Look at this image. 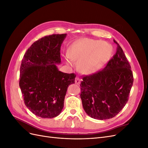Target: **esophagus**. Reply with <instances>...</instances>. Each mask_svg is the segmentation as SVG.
Instances as JSON below:
<instances>
[{
	"label": "esophagus",
	"mask_w": 148,
	"mask_h": 148,
	"mask_svg": "<svg viewBox=\"0 0 148 148\" xmlns=\"http://www.w3.org/2000/svg\"><path fill=\"white\" fill-rule=\"evenodd\" d=\"M80 83H81V79L79 78H75V83L77 84H79Z\"/></svg>",
	"instance_id": "1"
}]
</instances>
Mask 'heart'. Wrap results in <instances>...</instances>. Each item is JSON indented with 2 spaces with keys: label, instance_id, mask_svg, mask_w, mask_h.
Returning a JSON list of instances; mask_svg holds the SVG:
<instances>
[{
  "label": "heart",
  "instance_id": "1",
  "mask_svg": "<svg viewBox=\"0 0 148 148\" xmlns=\"http://www.w3.org/2000/svg\"><path fill=\"white\" fill-rule=\"evenodd\" d=\"M112 47L109 44L98 40L84 38L74 42L69 47L68 64L79 60L78 68L84 73H92L101 69L110 59Z\"/></svg>",
  "mask_w": 148,
  "mask_h": 148
}]
</instances>
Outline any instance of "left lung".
<instances>
[{"label": "left lung", "mask_w": 148, "mask_h": 148, "mask_svg": "<svg viewBox=\"0 0 148 148\" xmlns=\"http://www.w3.org/2000/svg\"><path fill=\"white\" fill-rule=\"evenodd\" d=\"M117 52L104 69L84 76L80 84L83 109L91 118L114 117L128 101L133 83L131 66L117 42Z\"/></svg>", "instance_id": "8db88e82"}]
</instances>
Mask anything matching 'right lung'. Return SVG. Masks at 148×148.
Wrapping results in <instances>:
<instances>
[{
  "label": "right lung",
  "mask_w": 148,
  "mask_h": 148,
  "mask_svg": "<svg viewBox=\"0 0 148 148\" xmlns=\"http://www.w3.org/2000/svg\"><path fill=\"white\" fill-rule=\"evenodd\" d=\"M66 34L46 36L34 42L22 59L19 85L28 109L38 117L53 118L63 109L67 88L76 75L59 71L60 47Z\"/></svg>",
  "instance_id": "add662e5"
}]
</instances>
